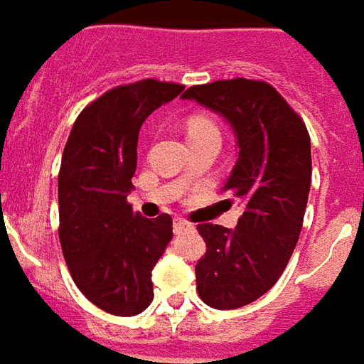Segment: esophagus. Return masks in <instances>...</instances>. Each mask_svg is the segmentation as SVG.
I'll use <instances>...</instances> for the list:
<instances>
[{"instance_id":"obj_1","label":"esophagus","mask_w":364,"mask_h":364,"mask_svg":"<svg viewBox=\"0 0 364 364\" xmlns=\"http://www.w3.org/2000/svg\"><path fill=\"white\" fill-rule=\"evenodd\" d=\"M192 230H194V226L188 220H185V218H173V232L176 233L192 232Z\"/></svg>"}]
</instances>
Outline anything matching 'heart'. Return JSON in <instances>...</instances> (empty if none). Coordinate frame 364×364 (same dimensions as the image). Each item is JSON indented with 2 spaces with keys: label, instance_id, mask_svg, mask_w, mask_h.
<instances>
[{
  "label": "heart",
  "instance_id": "1",
  "mask_svg": "<svg viewBox=\"0 0 364 364\" xmlns=\"http://www.w3.org/2000/svg\"><path fill=\"white\" fill-rule=\"evenodd\" d=\"M185 131H187L188 140L194 138H203V136H218V127L215 121L205 114H192L185 119Z\"/></svg>",
  "mask_w": 364,
  "mask_h": 364
}]
</instances>
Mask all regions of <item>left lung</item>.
I'll return each instance as SVG.
<instances>
[{
    "mask_svg": "<svg viewBox=\"0 0 364 364\" xmlns=\"http://www.w3.org/2000/svg\"><path fill=\"white\" fill-rule=\"evenodd\" d=\"M183 99L224 115L237 136V162L223 191L239 198L243 213L235 230L198 224L208 250L196 264V289L213 309H239L273 288L297 245L312 177L310 136L264 80L192 85Z\"/></svg>",
    "mask_w": 364,
    "mask_h": 364,
    "instance_id": "1",
    "label": "left lung"
}]
</instances>
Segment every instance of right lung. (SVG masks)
Segmentation results:
<instances>
[{"mask_svg": "<svg viewBox=\"0 0 364 364\" xmlns=\"http://www.w3.org/2000/svg\"><path fill=\"white\" fill-rule=\"evenodd\" d=\"M183 90L155 78L115 85L80 112L65 144L59 243L75 284L108 314H140L153 301L151 271L172 239V217H140L127 194L141 123Z\"/></svg>", "mask_w": 364, "mask_h": 364, "instance_id": "add662e5", "label": "right lung"}]
</instances>
